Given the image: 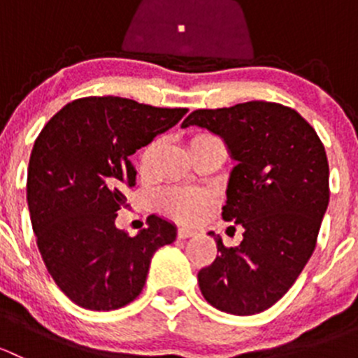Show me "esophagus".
Segmentation results:
<instances>
[{
    "mask_svg": "<svg viewBox=\"0 0 358 358\" xmlns=\"http://www.w3.org/2000/svg\"><path fill=\"white\" fill-rule=\"evenodd\" d=\"M194 230L192 229H187V227H182V229H178V232H176V236H178V239H189V237L194 236Z\"/></svg>",
    "mask_w": 358,
    "mask_h": 358,
    "instance_id": "34e87169",
    "label": "esophagus"
}]
</instances>
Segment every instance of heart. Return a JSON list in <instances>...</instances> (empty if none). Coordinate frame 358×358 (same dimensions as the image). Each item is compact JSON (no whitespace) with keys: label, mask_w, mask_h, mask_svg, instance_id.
<instances>
[{"label":"heart","mask_w":358,"mask_h":358,"mask_svg":"<svg viewBox=\"0 0 358 358\" xmlns=\"http://www.w3.org/2000/svg\"><path fill=\"white\" fill-rule=\"evenodd\" d=\"M215 138L216 136L209 135V133H199V135L192 136L190 147ZM159 150H161V142L159 140H154V142H150L143 149L142 156H140V168H142V171H150L154 168L156 159L159 156ZM161 204L164 208V211L175 220H180V222H196L197 218H201L206 208H208L209 197L208 194L199 192V190L171 189L162 194Z\"/></svg>","instance_id":"obj_1"}]
</instances>
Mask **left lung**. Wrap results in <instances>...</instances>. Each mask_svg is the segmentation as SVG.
Returning a JSON list of instances; mask_svg holds the SVG:
<instances>
[{
    "label": "left lung",
    "mask_w": 358,
    "mask_h": 358,
    "mask_svg": "<svg viewBox=\"0 0 358 358\" xmlns=\"http://www.w3.org/2000/svg\"><path fill=\"white\" fill-rule=\"evenodd\" d=\"M192 124L222 136L237 161L222 216L244 229L236 248L215 236L201 292L222 312L259 313L289 291L317 246L329 204L326 149L298 112L275 102L197 109L182 122Z\"/></svg>",
    "instance_id": "obj_1"
}]
</instances>
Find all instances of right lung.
Returning <instances> with one entry per match:
<instances>
[{"label": "right lung", "mask_w": 358, "mask_h": 358, "mask_svg": "<svg viewBox=\"0 0 358 358\" xmlns=\"http://www.w3.org/2000/svg\"><path fill=\"white\" fill-rule=\"evenodd\" d=\"M121 96H85L62 107L36 138L27 168V204L46 270L60 291L88 310H117L145 286L152 255L176 237L150 215L135 237L115 229L129 156L185 115Z\"/></svg>", "instance_id": "1"}]
</instances>
